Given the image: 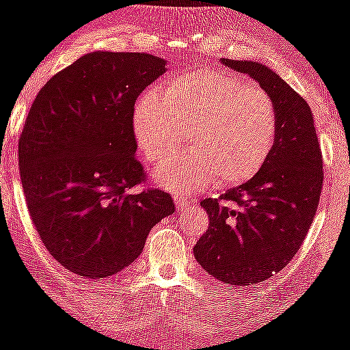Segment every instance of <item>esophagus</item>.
Returning a JSON list of instances; mask_svg holds the SVG:
<instances>
[{
    "mask_svg": "<svg viewBox=\"0 0 350 350\" xmlns=\"http://www.w3.org/2000/svg\"><path fill=\"white\" fill-rule=\"evenodd\" d=\"M174 204H176V209H178V211H186V209L189 208L191 201L187 200V198L176 196V198H174Z\"/></svg>",
    "mask_w": 350,
    "mask_h": 350,
    "instance_id": "esophagus-1",
    "label": "esophagus"
}]
</instances>
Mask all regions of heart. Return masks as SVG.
<instances>
[{
    "label": "heart",
    "mask_w": 350,
    "mask_h": 350,
    "mask_svg": "<svg viewBox=\"0 0 350 350\" xmlns=\"http://www.w3.org/2000/svg\"><path fill=\"white\" fill-rule=\"evenodd\" d=\"M142 159L156 164L174 152L183 132L191 149L152 171L156 185L191 193L250 181L267 163L277 139V112L268 94L218 70L172 79L137 102L132 119Z\"/></svg>",
    "instance_id": "1"
}]
</instances>
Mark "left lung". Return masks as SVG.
I'll list each match as a JSON object with an SVG mask.
<instances>
[{
	"mask_svg": "<svg viewBox=\"0 0 350 350\" xmlns=\"http://www.w3.org/2000/svg\"><path fill=\"white\" fill-rule=\"evenodd\" d=\"M260 83L277 112V139L263 167L219 198H206L208 231L194 246L198 263L218 280L253 285L297 255L317 213L323 181L314 117L304 97L267 65L223 58Z\"/></svg>",
	"mask_w": 350,
	"mask_h": 350,
	"instance_id": "8db88e82",
	"label": "left lung"
}]
</instances>
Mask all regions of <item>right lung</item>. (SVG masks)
Returning a JSON list of instances; mask_svg holds the SVG:
<instances>
[{
	"mask_svg": "<svg viewBox=\"0 0 350 350\" xmlns=\"http://www.w3.org/2000/svg\"><path fill=\"white\" fill-rule=\"evenodd\" d=\"M164 72L149 53L92 51L51 77L29 109L18 144L29 216L50 255L80 277L124 270L174 213L171 194L134 191L146 178L134 104Z\"/></svg>",
	"mask_w": 350,
	"mask_h": 350,
	"instance_id": "1",
	"label": "right lung"
}]
</instances>
